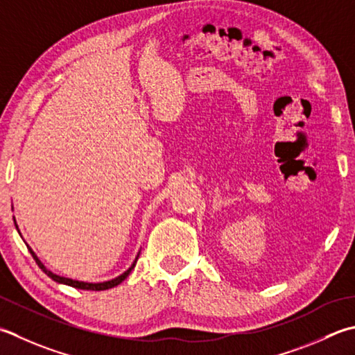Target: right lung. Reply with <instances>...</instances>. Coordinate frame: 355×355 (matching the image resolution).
I'll use <instances>...</instances> for the list:
<instances>
[{
  "label": "right lung",
  "instance_id": "right-lung-1",
  "mask_svg": "<svg viewBox=\"0 0 355 355\" xmlns=\"http://www.w3.org/2000/svg\"><path fill=\"white\" fill-rule=\"evenodd\" d=\"M12 209H13V207H12ZM13 223H15V227H17L18 234H19V229H18L15 217H13ZM19 235H21V234H19ZM27 249H29V252L32 254L33 260L37 261V265L40 266V269L43 270V272H44L47 277H51V279H52L53 282L61 283V284H67V286H72V288H76V289H85V291H106V289H110V288H114V286H118V284H120L124 279H128V275L132 272V269H134L135 265H137L138 255H140V252H138V255L135 257V260H134V263H132V265H130V268H129L128 270H124V272H123L121 275L115 277V279L109 280V282H101V283H87V282H78V280H73V279H67V277H61V275L53 274L52 270H49V269L43 265V263H41V260L38 259L37 254H35V252L32 251V248H31L29 245H27Z\"/></svg>",
  "mask_w": 355,
  "mask_h": 355
}]
</instances>
